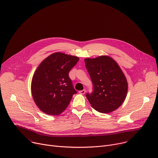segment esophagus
<instances>
[{
    "instance_id": "1",
    "label": "esophagus",
    "mask_w": 158,
    "mask_h": 158,
    "mask_svg": "<svg viewBox=\"0 0 158 158\" xmlns=\"http://www.w3.org/2000/svg\"><path fill=\"white\" fill-rule=\"evenodd\" d=\"M85 89H83V90H80V91H79V93L80 94H84L85 93Z\"/></svg>"
}]
</instances>
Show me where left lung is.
<instances>
[{
  "label": "left lung",
  "instance_id": "1",
  "mask_svg": "<svg viewBox=\"0 0 158 158\" xmlns=\"http://www.w3.org/2000/svg\"><path fill=\"white\" fill-rule=\"evenodd\" d=\"M94 90L86 97L98 112L108 114L121 106L128 89L127 79L117 62L108 55L84 59Z\"/></svg>",
  "mask_w": 158,
  "mask_h": 158
}]
</instances>
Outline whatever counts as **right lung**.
Returning a JSON list of instances; mask_svg holds the SVG:
<instances>
[{
    "instance_id": "right-lung-1",
    "label": "right lung",
    "mask_w": 158,
    "mask_h": 158,
    "mask_svg": "<svg viewBox=\"0 0 158 158\" xmlns=\"http://www.w3.org/2000/svg\"><path fill=\"white\" fill-rule=\"evenodd\" d=\"M79 58L55 52L44 59L35 71L31 81L33 99L46 114L58 115L69 105L77 93L69 77V72Z\"/></svg>"
}]
</instances>
